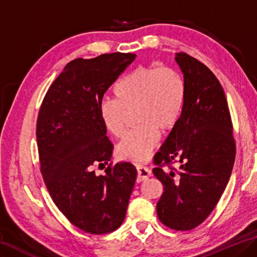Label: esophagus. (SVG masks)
<instances>
[{"instance_id":"esophagus-1","label":"esophagus","mask_w":257,"mask_h":257,"mask_svg":"<svg viewBox=\"0 0 257 257\" xmlns=\"http://www.w3.org/2000/svg\"><path fill=\"white\" fill-rule=\"evenodd\" d=\"M136 168H137V182H142L146 180V178H149L152 173H151V169L149 167H146L144 165H136Z\"/></svg>"}]
</instances>
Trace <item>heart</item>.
Instances as JSON below:
<instances>
[{"mask_svg":"<svg viewBox=\"0 0 257 257\" xmlns=\"http://www.w3.org/2000/svg\"><path fill=\"white\" fill-rule=\"evenodd\" d=\"M186 87L175 68L141 65L114 87L115 98H105L99 104V117L114 137L124 135L127 112L135 111L137 125L117 145L120 158L143 161L156 148L160 132L172 129L180 119Z\"/></svg>","mask_w":257,"mask_h":257,"instance_id":"b5f03b06","label":"heart"}]
</instances>
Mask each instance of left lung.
<instances>
[{
	"label": "left lung",
	"instance_id": "left-lung-1",
	"mask_svg": "<svg viewBox=\"0 0 257 257\" xmlns=\"http://www.w3.org/2000/svg\"><path fill=\"white\" fill-rule=\"evenodd\" d=\"M185 100L177 123L153 158V174L164 185L157 203L160 222L187 231L216 207L231 176L235 141L225 93L217 77L194 57L180 52ZM178 162V169L171 165Z\"/></svg>",
	"mask_w": 257,
	"mask_h": 257
}]
</instances>
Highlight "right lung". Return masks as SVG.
Segmentation results:
<instances>
[{"label": "right lung", "instance_id": "1", "mask_svg": "<svg viewBox=\"0 0 257 257\" xmlns=\"http://www.w3.org/2000/svg\"><path fill=\"white\" fill-rule=\"evenodd\" d=\"M135 54H104L68 63L41 104L36 140L49 194L73 225L105 234L124 221L137 170L119 162L97 176L96 165H107L113 144L99 117L104 93L134 62Z\"/></svg>", "mask_w": 257, "mask_h": 257}]
</instances>
